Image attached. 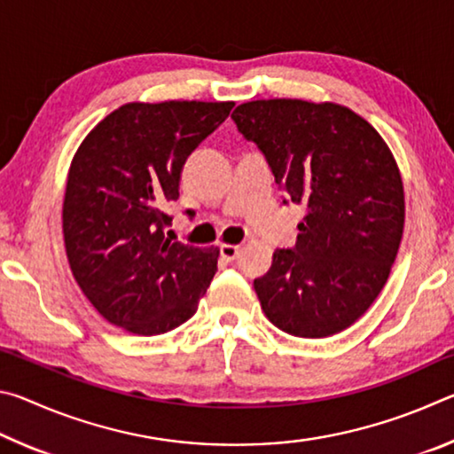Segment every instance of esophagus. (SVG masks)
I'll list each match as a JSON object with an SVG mask.
<instances>
[{
    "label": "esophagus",
    "instance_id": "esophagus-1",
    "mask_svg": "<svg viewBox=\"0 0 454 454\" xmlns=\"http://www.w3.org/2000/svg\"><path fill=\"white\" fill-rule=\"evenodd\" d=\"M240 254V246H234V244H220V256L228 260V262H232V260L238 258Z\"/></svg>",
    "mask_w": 454,
    "mask_h": 454
}]
</instances>
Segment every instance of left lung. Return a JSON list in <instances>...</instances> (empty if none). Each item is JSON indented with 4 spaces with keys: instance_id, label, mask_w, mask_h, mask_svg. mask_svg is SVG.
<instances>
[{
    "instance_id": "1",
    "label": "left lung",
    "mask_w": 454,
    "mask_h": 454,
    "mask_svg": "<svg viewBox=\"0 0 454 454\" xmlns=\"http://www.w3.org/2000/svg\"><path fill=\"white\" fill-rule=\"evenodd\" d=\"M238 132L256 145L304 218L292 248H276L254 280L284 333L325 338L356 322L390 274L404 226V192L388 145L338 104L256 99L238 106Z\"/></svg>"
}]
</instances>
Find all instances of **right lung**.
Instances as JSON below:
<instances>
[{"mask_svg":"<svg viewBox=\"0 0 454 454\" xmlns=\"http://www.w3.org/2000/svg\"><path fill=\"white\" fill-rule=\"evenodd\" d=\"M232 102L126 104L75 153L64 198L74 278L94 309L134 334L170 333L198 310L218 248L168 238L180 174Z\"/></svg>","mask_w":454,"mask_h":454,"instance_id":"add662e5","label":"right lung"}]
</instances>
